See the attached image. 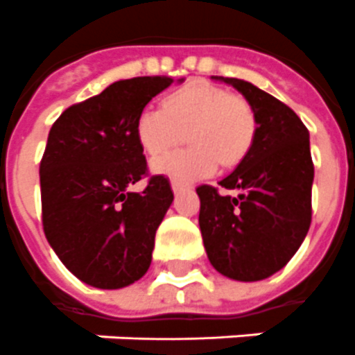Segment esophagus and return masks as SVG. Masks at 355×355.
Listing matches in <instances>:
<instances>
[{"label":"esophagus","mask_w":355,"mask_h":355,"mask_svg":"<svg viewBox=\"0 0 355 355\" xmlns=\"http://www.w3.org/2000/svg\"><path fill=\"white\" fill-rule=\"evenodd\" d=\"M172 191H174V194H180V192L185 191V187L180 185V183H175V181H172Z\"/></svg>","instance_id":"esophagus-1"}]
</instances>
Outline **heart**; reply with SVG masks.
<instances>
[{
    "label": "heart",
    "instance_id": "1",
    "mask_svg": "<svg viewBox=\"0 0 355 355\" xmlns=\"http://www.w3.org/2000/svg\"><path fill=\"white\" fill-rule=\"evenodd\" d=\"M254 128L248 102L205 82H191L168 93L163 107H144L135 119L137 141L150 155H159L189 132L187 139L194 144L152 161L154 174L180 185L211 175L220 161L238 163L251 148Z\"/></svg>",
    "mask_w": 355,
    "mask_h": 355
}]
</instances>
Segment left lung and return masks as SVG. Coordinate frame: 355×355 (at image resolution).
<instances>
[{
    "label": "left lung",
    "instance_id": "1",
    "mask_svg": "<svg viewBox=\"0 0 355 355\" xmlns=\"http://www.w3.org/2000/svg\"><path fill=\"white\" fill-rule=\"evenodd\" d=\"M242 93L254 115L251 148L218 185H201L200 229L207 257L218 273L257 282L290 262L311 222L313 163L310 133L297 113L251 82L211 76Z\"/></svg>",
    "mask_w": 355,
    "mask_h": 355
}]
</instances>
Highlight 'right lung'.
Segmentation results:
<instances>
[{"label":"right lung","instance_id":"obj_1","mask_svg":"<svg viewBox=\"0 0 355 355\" xmlns=\"http://www.w3.org/2000/svg\"><path fill=\"white\" fill-rule=\"evenodd\" d=\"M172 82H113L67 107L51 128L40 164L44 231L62 263L87 286L121 290L148 271L174 192L164 175H154L143 192L130 191L146 174L135 119Z\"/></svg>","mask_w":355,"mask_h":355}]
</instances>
